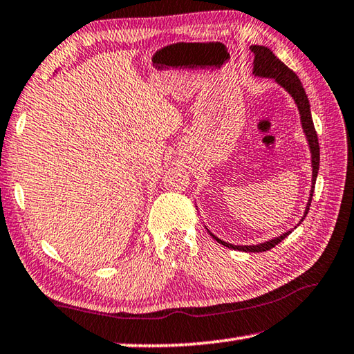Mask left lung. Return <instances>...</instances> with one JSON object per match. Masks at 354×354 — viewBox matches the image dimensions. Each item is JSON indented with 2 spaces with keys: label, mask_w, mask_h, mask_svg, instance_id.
<instances>
[{
  "label": "left lung",
  "mask_w": 354,
  "mask_h": 354,
  "mask_svg": "<svg viewBox=\"0 0 354 354\" xmlns=\"http://www.w3.org/2000/svg\"><path fill=\"white\" fill-rule=\"evenodd\" d=\"M251 51L254 55V65H253V73L256 76H263V77H274L281 86H283L287 92H289L295 103L298 106L299 115H301V124L304 133L308 136L309 140V147H310V153H313V190H310V198L308 203L306 212H304V217L309 211L310 201H313V194H314V187H315V179H317V173H319V165H320V147H319V137H317V131L314 128V122H313V115H310V107H309V100L308 95L304 92V88L301 86V81L298 80V76L293 73V71L287 67L284 62H281L279 59L273 55L270 48L267 46H261V45H251ZM303 217V218H304ZM303 221V220H301ZM290 232H286V234L279 236L277 239H272L266 243L261 245H250V247H241V245H232V243H226L220 239L211 234L215 241L218 243L225 245V247L231 248V250H239V251H247V253H259V251H267L272 250L273 247L289 236Z\"/></svg>",
  "instance_id": "left-lung-1"
}]
</instances>
